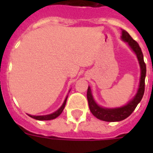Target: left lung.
<instances>
[{
	"instance_id": "obj_1",
	"label": "left lung",
	"mask_w": 153,
	"mask_h": 153,
	"mask_svg": "<svg viewBox=\"0 0 153 153\" xmlns=\"http://www.w3.org/2000/svg\"><path fill=\"white\" fill-rule=\"evenodd\" d=\"M122 39L124 41L128 43V44L130 46V48L133 49V51L136 53L137 56L138 61L140 63V70H141V74H140V86L136 96L134 97L133 100L130 101L128 104L121 107V108H116V109H106V108H102L97 105L94 100L93 96L91 94V88L88 87L87 90V100H88L89 108L90 110L94 116L96 117L99 120L104 121H109V122H113V121H120L124 119L127 118L134 111L136 107L137 106L138 103L141 101L145 93V75H146V64L144 61V57H143V53L141 51L139 44L137 42L135 41L134 39L130 36V35L128 32L122 30Z\"/></svg>"
}]
</instances>
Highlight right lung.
<instances>
[{"label": "right lung", "mask_w": 153, "mask_h": 153, "mask_svg": "<svg viewBox=\"0 0 153 153\" xmlns=\"http://www.w3.org/2000/svg\"><path fill=\"white\" fill-rule=\"evenodd\" d=\"M67 97L66 98V99H65L63 104L62 105V106L60 107L57 111H55V113H53V114H49V115H45V116H32V115H29V114H28V116H30L31 117H32V118L36 119V120H39V121H48V120H52V119L56 118L57 117H59L60 114H62V110L64 109L65 105H66V102H67Z\"/></svg>", "instance_id": "add662e5"}]
</instances>
